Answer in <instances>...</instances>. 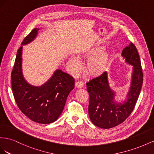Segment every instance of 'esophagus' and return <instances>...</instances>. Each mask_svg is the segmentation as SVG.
<instances>
[{
	"label": "esophagus",
	"instance_id": "obj_1",
	"mask_svg": "<svg viewBox=\"0 0 154 154\" xmlns=\"http://www.w3.org/2000/svg\"><path fill=\"white\" fill-rule=\"evenodd\" d=\"M75 86L78 88H81L83 86H84V83L82 81H78L75 82Z\"/></svg>",
	"mask_w": 154,
	"mask_h": 154
}]
</instances>
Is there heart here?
<instances>
[{
	"mask_svg": "<svg viewBox=\"0 0 154 154\" xmlns=\"http://www.w3.org/2000/svg\"><path fill=\"white\" fill-rule=\"evenodd\" d=\"M102 45H94L80 51L78 55L69 57L68 66L73 74H76L82 67L81 59H88L85 66V70L91 77H99L106 72L109 67L112 60V54L104 50Z\"/></svg>",
	"mask_w": 154,
	"mask_h": 154,
	"instance_id": "1",
	"label": "heart"
}]
</instances>
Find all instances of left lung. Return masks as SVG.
I'll list each match as a JSON object with an SVG mask.
<instances>
[{"label": "left lung", "mask_w": 154, "mask_h": 154, "mask_svg": "<svg viewBox=\"0 0 154 154\" xmlns=\"http://www.w3.org/2000/svg\"><path fill=\"white\" fill-rule=\"evenodd\" d=\"M125 63L132 66L130 86L126 98L121 102L116 99L117 92L109 86L108 73L87 82L90 95L88 114L93 124L108 129L124 122L132 112L143 82L141 64L137 48L132 42L122 51Z\"/></svg>", "instance_id": "1"}]
</instances>
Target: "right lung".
<instances>
[{
	"instance_id": "add662e5",
	"label": "right lung",
	"mask_w": 154,
	"mask_h": 154,
	"mask_svg": "<svg viewBox=\"0 0 154 154\" xmlns=\"http://www.w3.org/2000/svg\"><path fill=\"white\" fill-rule=\"evenodd\" d=\"M40 28H34L21 43L11 72L13 94L20 111L31 120L41 124L55 122L62 113L69 94L75 86V79L62 69H57L41 86L31 85L23 73V46L35 40Z\"/></svg>"
}]
</instances>
